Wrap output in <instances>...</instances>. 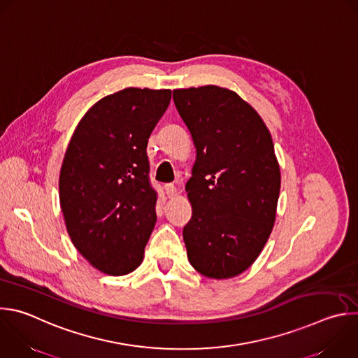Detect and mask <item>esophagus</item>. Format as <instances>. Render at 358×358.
I'll use <instances>...</instances> for the list:
<instances>
[{
  "label": "esophagus",
  "mask_w": 358,
  "mask_h": 358,
  "mask_svg": "<svg viewBox=\"0 0 358 358\" xmlns=\"http://www.w3.org/2000/svg\"><path fill=\"white\" fill-rule=\"evenodd\" d=\"M164 191H166V195L169 196V198H171V196H174L176 195V187H174V184H166L164 185Z\"/></svg>",
  "instance_id": "34e87169"
}]
</instances>
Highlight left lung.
Instances as JSON below:
<instances>
[{
  "mask_svg": "<svg viewBox=\"0 0 358 358\" xmlns=\"http://www.w3.org/2000/svg\"><path fill=\"white\" fill-rule=\"evenodd\" d=\"M196 148L185 185L192 216L182 229L189 264L209 278L248 270L275 220L281 174L260 115L216 85L173 91Z\"/></svg>",
  "mask_w": 358,
  "mask_h": 358,
  "instance_id": "obj_1",
  "label": "left lung"
}]
</instances>
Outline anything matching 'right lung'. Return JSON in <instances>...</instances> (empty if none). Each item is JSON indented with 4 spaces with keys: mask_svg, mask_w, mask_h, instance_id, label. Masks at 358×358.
I'll return each mask as SVG.
<instances>
[{
    "mask_svg": "<svg viewBox=\"0 0 358 358\" xmlns=\"http://www.w3.org/2000/svg\"><path fill=\"white\" fill-rule=\"evenodd\" d=\"M170 90L125 88L84 115L60 170V206L76 249L109 275L134 271L156 223L146 153Z\"/></svg>",
    "mask_w": 358,
    "mask_h": 358,
    "instance_id": "1",
    "label": "right lung"
}]
</instances>
